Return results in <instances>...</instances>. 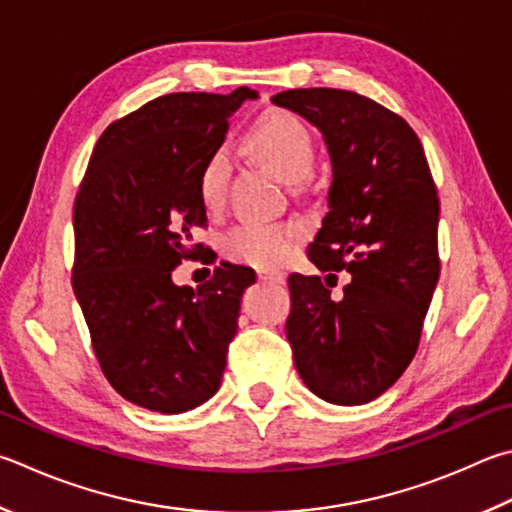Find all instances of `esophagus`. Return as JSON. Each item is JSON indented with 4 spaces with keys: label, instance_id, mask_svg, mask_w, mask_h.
<instances>
[{
    "label": "esophagus",
    "instance_id": "obj_1",
    "mask_svg": "<svg viewBox=\"0 0 512 512\" xmlns=\"http://www.w3.org/2000/svg\"><path fill=\"white\" fill-rule=\"evenodd\" d=\"M259 280L262 282H271V284H284L286 282V275L280 271H259Z\"/></svg>",
    "mask_w": 512,
    "mask_h": 512
}]
</instances>
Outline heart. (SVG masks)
<instances>
[{
	"instance_id": "heart-1",
	"label": "heart",
	"mask_w": 512,
	"mask_h": 512,
	"mask_svg": "<svg viewBox=\"0 0 512 512\" xmlns=\"http://www.w3.org/2000/svg\"><path fill=\"white\" fill-rule=\"evenodd\" d=\"M246 150L288 185L309 181L315 165L311 132L300 118L288 111H273L259 118L246 136ZM230 170V154L226 150H215L203 163L199 197L208 210L224 206ZM295 235L297 228L288 224L241 221L226 232L224 250L235 262L255 268H273L291 253Z\"/></svg>"
}]
</instances>
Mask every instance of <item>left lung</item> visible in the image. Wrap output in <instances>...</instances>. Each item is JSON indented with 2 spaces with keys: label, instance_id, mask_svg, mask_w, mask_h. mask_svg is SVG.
Segmentation results:
<instances>
[{
  "label": "left lung",
  "instance_id": "8db88e82",
  "mask_svg": "<svg viewBox=\"0 0 512 512\" xmlns=\"http://www.w3.org/2000/svg\"><path fill=\"white\" fill-rule=\"evenodd\" d=\"M271 102L324 138L329 212L309 257L351 275L340 300L327 277H288L295 367L322 401L369 403L412 362L439 282V197L423 145L401 116L353 91L288 89Z\"/></svg>",
  "mask_w": 512,
  "mask_h": 512
}]
</instances>
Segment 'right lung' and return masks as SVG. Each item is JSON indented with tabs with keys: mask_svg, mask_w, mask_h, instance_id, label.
Instances as JSON below:
<instances>
[{
	"mask_svg": "<svg viewBox=\"0 0 512 512\" xmlns=\"http://www.w3.org/2000/svg\"><path fill=\"white\" fill-rule=\"evenodd\" d=\"M257 91L170 94L111 123L91 154L73 206V293L111 387L161 414L194 410L217 394L241 295L253 268L221 264L212 280L176 286L181 259L203 250L199 174L228 118Z\"/></svg>",
	"mask_w": 512,
	"mask_h": 512,
	"instance_id": "right-lung-1",
	"label": "right lung"
}]
</instances>
